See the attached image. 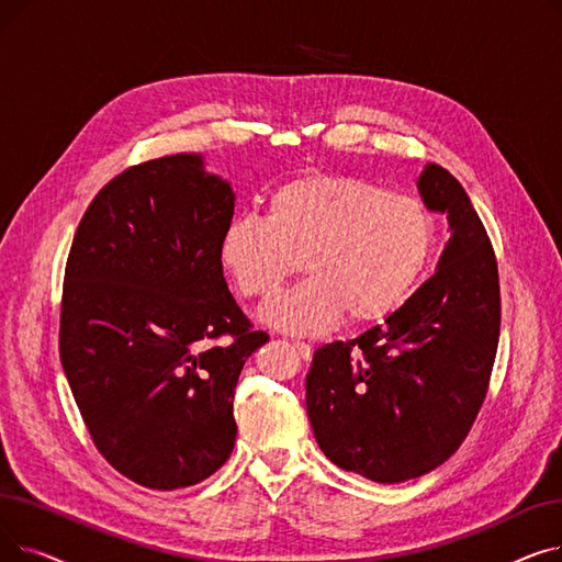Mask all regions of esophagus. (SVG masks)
<instances>
[{"instance_id":"1","label":"esophagus","mask_w":562,"mask_h":562,"mask_svg":"<svg viewBox=\"0 0 562 562\" xmlns=\"http://www.w3.org/2000/svg\"><path fill=\"white\" fill-rule=\"evenodd\" d=\"M293 348H296V352H299V356H301L305 362L312 358V346H310V344H305V341H293Z\"/></svg>"}]
</instances>
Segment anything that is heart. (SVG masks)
Here are the masks:
<instances>
[{
    "instance_id": "obj_1",
    "label": "heart",
    "mask_w": 562,
    "mask_h": 562,
    "mask_svg": "<svg viewBox=\"0 0 562 562\" xmlns=\"http://www.w3.org/2000/svg\"><path fill=\"white\" fill-rule=\"evenodd\" d=\"M435 250V218L409 195L346 175H303L280 184L266 214L227 221L218 261L244 299L271 301L286 280H307L261 312L271 328L318 335L373 326L398 312Z\"/></svg>"
}]
</instances>
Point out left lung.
<instances>
[{
  "mask_svg": "<svg viewBox=\"0 0 562 562\" xmlns=\"http://www.w3.org/2000/svg\"><path fill=\"white\" fill-rule=\"evenodd\" d=\"M417 189L451 229L437 271L385 326L316 348L305 378L321 451L375 483L419 479L458 451L498 346V271L474 204L437 164L424 168Z\"/></svg>",
  "mask_w": 562,
  "mask_h": 562,
  "instance_id": "left-lung-1",
  "label": "left lung"
}]
</instances>
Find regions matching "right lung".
Here are the masks:
<instances>
[{
	"instance_id": "1",
	"label": "right lung",
	"mask_w": 562,
	"mask_h": 562,
	"mask_svg": "<svg viewBox=\"0 0 562 562\" xmlns=\"http://www.w3.org/2000/svg\"><path fill=\"white\" fill-rule=\"evenodd\" d=\"M234 200L202 155L161 157L113 177L75 234L61 364L98 451L143 487H189L227 462L236 380L269 341L218 261Z\"/></svg>"
}]
</instances>
